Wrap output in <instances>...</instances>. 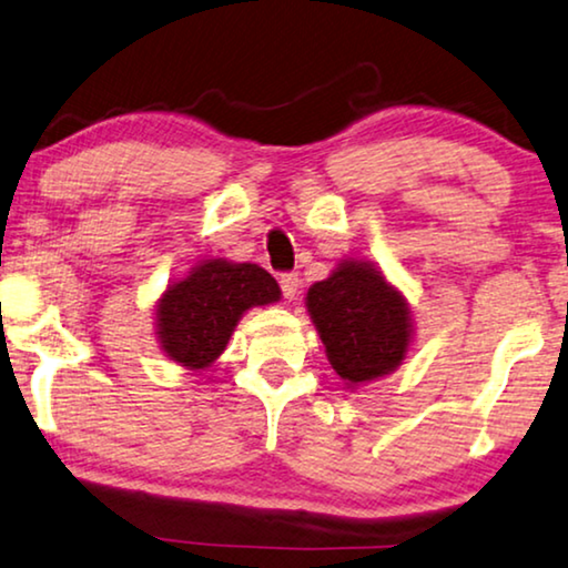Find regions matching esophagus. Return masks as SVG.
<instances>
[{
	"mask_svg": "<svg viewBox=\"0 0 568 568\" xmlns=\"http://www.w3.org/2000/svg\"><path fill=\"white\" fill-rule=\"evenodd\" d=\"M278 286H282V294L286 300H294L300 292V276L297 274H282L278 276Z\"/></svg>",
	"mask_w": 568,
	"mask_h": 568,
	"instance_id": "obj_1",
	"label": "esophagus"
}]
</instances>
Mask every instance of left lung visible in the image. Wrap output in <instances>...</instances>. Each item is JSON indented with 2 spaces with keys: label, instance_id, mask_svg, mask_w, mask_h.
<instances>
[{
  "label": "left lung",
  "instance_id": "left-lung-1",
  "mask_svg": "<svg viewBox=\"0 0 568 568\" xmlns=\"http://www.w3.org/2000/svg\"><path fill=\"white\" fill-rule=\"evenodd\" d=\"M305 300L346 387L390 375L406 359L414 336L408 302L375 263L341 261L328 278L310 286Z\"/></svg>",
  "mask_w": 568,
  "mask_h": 568
}]
</instances>
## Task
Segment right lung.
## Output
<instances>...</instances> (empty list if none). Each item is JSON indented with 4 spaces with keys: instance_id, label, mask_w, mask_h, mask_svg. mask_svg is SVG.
<instances>
[{
    "instance_id": "add662e5",
    "label": "right lung",
    "mask_w": 568,
    "mask_h": 568,
    "mask_svg": "<svg viewBox=\"0 0 568 568\" xmlns=\"http://www.w3.org/2000/svg\"><path fill=\"white\" fill-rule=\"evenodd\" d=\"M282 290L266 268L224 258L201 261L158 300V341L170 359L206 369L224 352L243 313L278 302Z\"/></svg>"
}]
</instances>
